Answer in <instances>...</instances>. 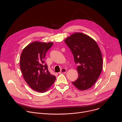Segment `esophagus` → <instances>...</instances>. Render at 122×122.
Listing matches in <instances>:
<instances>
[{"mask_svg":"<svg viewBox=\"0 0 122 122\" xmlns=\"http://www.w3.org/2000/svg\"><path fill=\"white\" fill-rule=\"evenodd\" d=\"M66 72H67V70L66 69H65V68H63V69H61V71L60 72H59V74H64V73H66Z\"/></svg>","mask_w":122,"mask_h":122,"instance_id":"esophagus-1","label":"esophagus"}]
</instances>
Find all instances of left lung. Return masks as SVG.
Listing matches in <instances>:
<instances>
[{"label":"left lung","mask_w":122,"mask_h":122,"mask_svg":"<svg viewBox=\"0 0 122 122\" xmlns=\"http://www.w3.org/2000/svg\"><path fill=\"white\" fill-rule=\"evenodd\" d=\"M78 66V79L72 84L81 91L92 87L102 71L103 60L100 49L92 38L81 33L73 34L65 40Z\"/></svg>","instance_id":"8db88e82"}]
</instances>
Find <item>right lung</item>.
<instances>
[{"instance_id":"1","label":"right lung","mask_w":122,"mask_h":122,"mask_svg":"<svg viewBox=\"0 0 122 122\" xmlns=\"http://www.w3.org/2000/svg\"><path fill=\"white\" fill-rule=\"evenodd\" d=\"M53 44L34 41L24 48L21 55L20 66L23 78L31 88L38 92L48 91L56 80L44 61L47 51Z\"/></svg>"}]
</instances>
